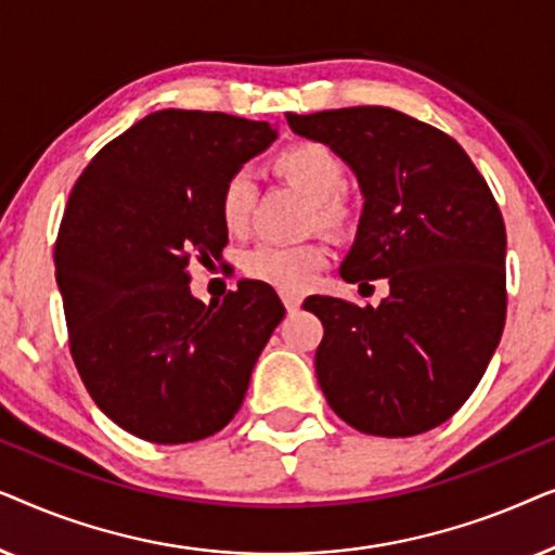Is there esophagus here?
Here are the masks:
<instances>
[{"label":"esophagus","instance_id":"1","mask_svg":"<svg viewBox=\"0 0 555 555\" xmlns=\"http://www.w3.org/2000/svg\"><path fill=\"white\" fill-rule=\"evenodd\" d=\"M280 298H283L287 313H295V310H298L300 302H302L300 295H295V293H280Z\"/></svg>","mask_w":555,"mask_h":555}]
</instances>
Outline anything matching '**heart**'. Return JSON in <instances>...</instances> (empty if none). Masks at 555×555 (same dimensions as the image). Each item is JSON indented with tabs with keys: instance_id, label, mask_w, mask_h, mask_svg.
Wrapping results in <instances>:
<instances>
[{
	"instance_id": "1",
	"label": "heart",
	"mask_w": 555,
	"mask_h": 555,
	"mask_svg": "<svg viewBox=\"0 0 555 555\" xmlns=\"http://www.w3.org/2000/svg\"><path fill=\"white\" fill-rule=\"evenodd\" d=\"M275 169L313 199L318 222L325 227H340L346 222L348 204L340 194L346 186V166L331 146L318 141L293 143L280 151ZM255 202V173L237 169L224 181L222 194H219V215L227 230H245L253 219ZM325 264H328V247L321 242H300V245L260 242L242 255V270L249 278L287 293L306 291Z\"/></svg>"
}]
</instances>
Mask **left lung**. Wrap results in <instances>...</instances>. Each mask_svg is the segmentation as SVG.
<instances>
[{
    "label": "left lung",
    "instance_id": "1",
    "mask_svg": "<svg viewBox=\"0 0 555 555\" xmlns=\"http://www.w3.org/2000/svg\"><path fill=\"white\" fill-rule=\"evenodd\" d=\"M359 179L363 211L346 283L389 280L378 308L313 295L323 323L318 384L363 435L414 437L469 399L503 336L505 224L465 149L384 105L287 113Z\"/></svg>",
    "mask_w": 555,
    "mask_h": 555
}]
</instances>
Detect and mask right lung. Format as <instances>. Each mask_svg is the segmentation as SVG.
<instances>
[{
	"mask_svg": "<svg viewBox=\"0 0 555 555\" xmlns=\"http://www.w3.org/2000/svg\"><path fill=\"white\" fill-rule=\"evenodd\" d=\"M278 131L227 113L156 111L98 151L55 242L70 353L98 409L156 444L224 429L285 308L242 280L222 302L189 291V262L227 245L224 181Z\"/></svg>",
	"mask_w": 555,
	"mask_h": 555,
	"instance_id": "obj_1",
	"label": "right lung"
}]
</instances>
